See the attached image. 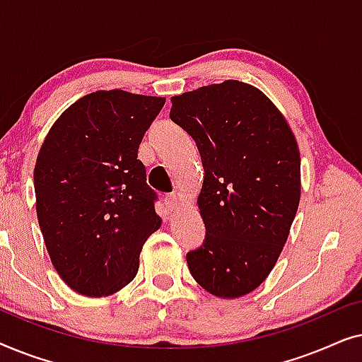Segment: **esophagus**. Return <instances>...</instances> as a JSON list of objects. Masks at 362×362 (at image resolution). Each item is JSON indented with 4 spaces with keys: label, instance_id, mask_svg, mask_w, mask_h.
Wrapping results in <instances>:
<instances>
[{
    "label": "esophagus",
    "instance_id": "obj_1",
    "mask_svg": "<svg viewBox=\"0 0 362 362\" xmlns=\"http://www.w3.org/2000/svg\"><path fill=\"white\" fill-rule=\"evenodd\" d=\"M165 204L170 207V209H175V207L180 204V197H177L175 192H173V194H168L165 196Z\"/></svg>",
    "mask_w": 362,
    "mask_h": 362
}]
</instances>
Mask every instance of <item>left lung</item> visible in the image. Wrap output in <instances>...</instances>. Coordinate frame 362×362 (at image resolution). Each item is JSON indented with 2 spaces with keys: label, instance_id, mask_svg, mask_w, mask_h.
<instances>
[{
  "label": "left lung",
  "instance_id": "8db88e82",
  "mask_svg": "<svg viewBox=\"0 0 362 362\" xmlns=\"http://www.w3.org/2000/svg\"><path fill=\"white\" fill-rule=\"evenodd\" d=\"M204 166L197 197L206 237L186 260L221 298L250 293L281 254L300 202V151L288 123L259 88L212 83L171 98Z\"/></svg>",
  "mask_w": 362,
  "mask_h": 362
}]
</instances>
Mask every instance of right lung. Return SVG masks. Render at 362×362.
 Here are the masks:
<instances>
[{
    "instance_id": "right-lung-1",
    "label": "right lung",
    "mask_w": 362,
    "mask_h": 362,
    "mask_svg": "<svg viewBox=\"0 0 362 362\" xmlns=\"http://www.w3.org/2000/svg\"><path fill=\"white\" fill-rule=\"evenodd\" d=\"M165 102L118 88L88 93L39 150V227L54 269L77 293L112 295L130 284L143 244L160 229L138 148Z\"/></svg>"
}]
</instances>
